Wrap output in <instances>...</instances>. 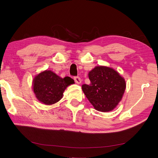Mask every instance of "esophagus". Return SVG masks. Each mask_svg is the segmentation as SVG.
<instances>
[{
  "instance_id": "1",
  "label": "esophagus",
  "mask_w": 158,
  "mask_h": 158,
  "mask_svg": "<svg viewBox=\"0 0 158 158\" xmlns=\"http://www.w3.org/2000/svg\"><path fill=\"white\" fill-rule=\"evenodd\" d=\"M74 81H75V82L76 84H81V82H82V80H81V78L80 77H78V76H76V77H74Z\"/></svg>"
}]
</instances>
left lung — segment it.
I'll use <instances>...</instances> for the list:
<instances>
[{
    "label": "left lung",
    "mask_w": 158,
    "mask_h": 158,
    "mask_svg": "<svg viewBox=\"0 0 158 158\" xmlns=\"http://www.w3.org/2000/svg\"><path fill=\"white\" fill-rule=\"evenodd\" d=\"M90 84L82 88L94 107L99 111L108 112L121 102L126 88L125 80L113 69L99 66L89 74Z\"/></svg>",
    "instance_id": "obj_1"
}]
</instances>
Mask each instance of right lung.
Listing matches in <instances>:
<instances>
[{"mask_svg": "<svg viewBox=\"0 0 158 158\" xmlns=\"http://www.w3.org/2000/svg\"><path fill=\"white\" fill-rule=\"evenodd\" d=\"M74 83L69 76L62 78L51 70H45L33 78V89L38 101L49 106L60 100L65 89Z\"/></svg>", "mask_w": 158, "mask_h": 158, "instance_id": "1", "label": "right lung"}]
</instances>
